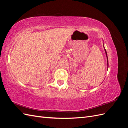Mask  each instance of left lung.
Masks as SVG:
<instances>
[{
  "mask_svg": "<svg viewBox=\"0 0 128 128\" xmlns=\"http://www.w3.org/2000/svg\"><path fill=\"white\" fill-rule=\"evenodd\" d=\"M105 53H106V57H107V59H108V55H107V52H106V49L105 48Z\"/></svg>",
  "mask_w": 128,
  "mask_h": 128,
  "instance_id": "1",
  "label": "left lung"
}]
</instances>
